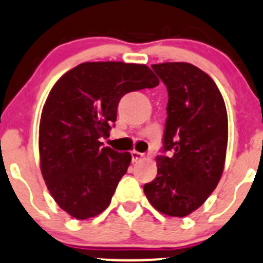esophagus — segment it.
Returning a JSON list of instances; mask_svg holds the SVG:
<instances>
[{
    "instance_id": "esophagus-1",
    "label": "esophagus",
    "mask_w": 263,
    "mask_h": 263,
    "mask_svg": "<svg viewBox=\"0 0 263 263\" xmlns=\"http://www.w3.org/2000/svg\"><path fill=\"white\" fill-rule=\"evenodd\" d=\"M131 155H132V162H134V163L144 158V154H142V153L136 152V150H134V152H131Z\"/></svg>"
}]
</instances>
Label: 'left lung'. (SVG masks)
<instances>
[{
	"label": "left lung",
	"mask_w": 263,
	"mask_h": 263,
	"mask_svg": "<svg viewBox=\"0 0 263 263\" xmlns=\"http://www.w3.org/2000/svg\"><path fill=\"white\" fill-rule=\"evenodd\" d=\"M167 86V122L155 180L144 193L153 207L185 217L213 193L223 172L228 147V111L212 78L189 63L153 64Z\"/></svg>",
	"instance_id": "8db88e82"
}]
</instances>
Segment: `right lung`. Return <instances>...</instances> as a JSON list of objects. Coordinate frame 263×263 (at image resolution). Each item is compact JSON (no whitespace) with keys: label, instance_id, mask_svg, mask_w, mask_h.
Instances as JSON below:
<instances>
[{"label":"right lung","instance_id":"right-lung-1","mask_svg":"<svg viewBox=\"0 0 263 263\" xmlns=\"http://www.w3.org/2000/svg\"><path fill=\"white\" fill-rule=\"evenodd\" d=\"M159 80L144 64L82 63L53 85L40 122L41 172L59 207L77 220L108 208L131 154L101 147L122 96Z\"/></svg>","mask_w":263,"mask_h":263}]
</instances>
